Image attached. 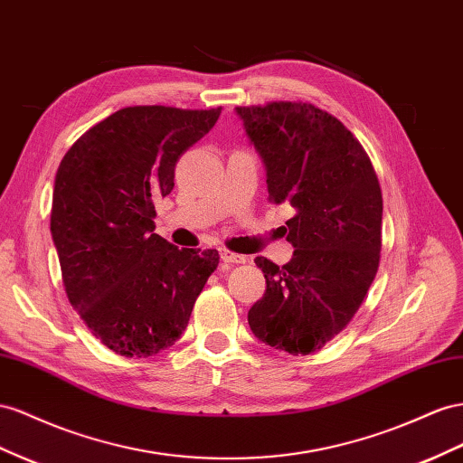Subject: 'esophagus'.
<instances>
[{"label":"esophagus","instance_id":"obj_1","mask_svg":"<svg viewBox=\"0 0 463 463\" xmlns=\"http://www.w3.org/2000/svg\"><path fill=\"white\" fill-rule=\"evenodd\" d=\"M220 257L223 262H235V265H241V262L247 260L243 255L232 253V251H228V249H220Z\"/></svg>","mask_w":463,"mask_h":463}]
</instances>
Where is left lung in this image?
I'll use <instances>...</instances> for the list:
<instances>
[{
  "label": "left lung",
  "mask_w": 463,
  "mask_h": 463,
  "mask_svg": "<svg viewBox=\"0 0 463 463\" xmlns=\"http://www.w3.org/2000/svg\"><path fill=\"white\" fill-rule=\"evenodd\" d=\"M267 171L269 201L290 204L284 267L257 257L267 290L249 309L259 341L290 354L319 351L353 319L382 249V191L364 147L307 103L235 107Z\"/></svg>",
  "instance_id": "left-lung-1"
}]
</instances>
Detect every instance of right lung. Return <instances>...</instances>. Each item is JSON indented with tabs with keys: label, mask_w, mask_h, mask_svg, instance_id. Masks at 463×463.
Listing matches in <instances>:
<instances>
[{
	"label": "right lung",
	"mask_w": 463,
	"mask_h": 463,
	"mask_svg": "<svg viewBox=\"0 0 463 463\" xmlns=\"http://www.w3.org/2000/svg\"><path fill=\"white\" fill-rule=\"evenodd\" d=\"M222 107H127L87 130L61 159L50 232L73 309L112 353L165 351L189 325L220 255L179 249L156 230V201Z\"/></svg>",
	"instance_id": "1"
}]
</instances>
